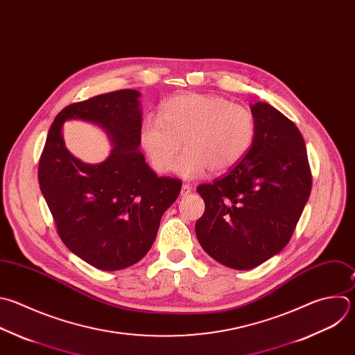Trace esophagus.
Wrapping results in <instances>:
<instances>
[{"label": "esophagus", "instance_id": "obj_1", "mask_svg": "<svg viewBox=\"0 0 355 355\" xmlns=\"http://www.w3.org/2000/svg\"><path fill=\"white\" fill-rule=\"evenodd\" d=\"M191 191H192V187L188 185V184H184L182 188H181V195H182V196H187V195L191 193Z\"/></svg>", "mask_w": 355, "mask_h": 355}]
</instances>
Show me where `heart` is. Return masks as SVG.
<instances>
[{"label":"heart","instance_id":"heart-1","mask_svg":"<svg viewBox=\"0 0 355 355\" xmlns=\"http://www.w3.org/2000/svg\"><path fill=\"white\" fill-rule=\"evenodd\" d=\"M257 134L254 114L244 105L210 94H180L162 107L160 118L149 115L141 127V145L155 171L175 164L182 178L202 177L234 167L251 149Z\"/></svg>","mask_w":355,"mask_h":355}]
</instances>
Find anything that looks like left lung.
<instances>
[{"instance_id": "obj_1", "label": "left lung", "mask_w": 355, "mask_h": 355, "mask_svg": "<svg viewBox=\"0 0 355 355\" xmlns=\"http://www.w3.org/2000/svg\"><path fill=\"white\" fill-rule=\"evenodd\" d=\"M251 111L257 134L248 153L224 177L196 188L205 200L198 241L214 261L237 270L259 266L288 244L312 188L297 125L268 103Z\"/></svg>"}]
</instances>
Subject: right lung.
I'll return each mask as SVG.
<instances>
[{
  "instance_id": "1",
  "label": "right lung",
  "mask_w": 355,
  "mask_h": 355,
  "mask_svg": "<svg viewBox=\"0 0 355 355\" xmlns=\"http://www.w3.org/2000/svg\"><path fill=\"white\" fill-rule=\"evenodd\" d=\"M138 90L124 89L73 103L58 112L39 162V184L67 248L100 270H120L150 250L163 213L182 182L157 177L139 150L142 111ZM67 119L101 126L110 137V156L86 165L64 148Z\"/></svg>"
}]
</instances>
